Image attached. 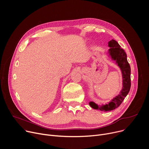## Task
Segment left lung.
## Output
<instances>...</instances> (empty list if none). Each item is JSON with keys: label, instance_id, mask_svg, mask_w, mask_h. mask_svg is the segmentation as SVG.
Here are the masks:
<instances>
[{"label": "left lung", "instance_id": "8db88e82", "mask_svg": "<svg viewBox=\"0 0 149 149\" xmlns=\"http://www.w3.org/2000/svg\"><path fill=\"white\" fill-rule=\"evenodd\" d=\"M109 47H110L108 51L109 56L112 60L115 61L121 70L123 78V87L120 94L113 98L108 104L98 105L94 102L90 101L89 102L90 105L93 109L102 111H110L119 107L129 93L131 87V68L127 61V55L124 50L121 48L118 42L114 39L109 42Z\"/></svg>", "mask_w": 149, "mask_h": 149}]
</instances>
